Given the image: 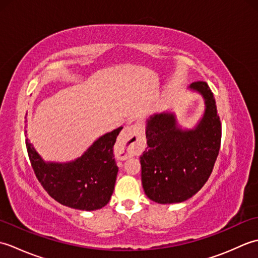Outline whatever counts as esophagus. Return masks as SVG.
<instances>
[{
    "mask_svg": "<svg viewBox=\"0 0 258 258\" xmlns=\"http://www.w3.org/2000/svg\"><path fill=\"white\" fill-rule=\"evenodd\" d=\"M142 133L139 126H126L120 132L117 143V150L120 158H128L141 152Z\"/></svg>",
    "mask_w": 258,
    "mask_h": 258,
    "instance_id": "esophagus-1",
    "label": "esophagus"
}]
</instances>
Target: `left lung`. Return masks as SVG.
<instances>
[{"label": "left lung", "instance_id": "left-lung-1", "mask_svg": "<svg viewBox=\"0 0 258 258\" xmlns=\"http://www.w3.org/2000/svg\"><path fill=\"white\" fill-rule=\"evenodd\" d=\"M190 89L205 100V113L194 130L179 128L172 113L147 119V149L141 155L142 184L150 200L160 204L180 203L199 191L211 176L220 152L222 124L215 98L206 82Z\"/></svg>", "mask_w": 258, "mask_h": 258}]
</instances>
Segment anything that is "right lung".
Here are the masks:
<instances>
[{
	"label": "right lung",
	"instance_id": "add662e5",
	"mask_svg": "<svg viewBox=\"0 0 258 258\" xmlns=\"http://www.w3.org/2000/svg\"><path fill=\"white\" fill-rule=\"evenodd\" d=\"M103 135L82 157L67 164L45 163L25 141L35 176L47 194L61 204L82 211H94L111 200L118 167L113 146L120 130Z\"/></svg>",
	"mask_w": 258,
	"mask_h": 258
}]
</instances>
